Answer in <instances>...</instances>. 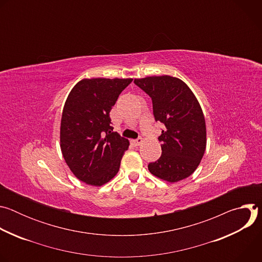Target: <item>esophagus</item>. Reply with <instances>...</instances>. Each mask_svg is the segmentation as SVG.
<instances>
[{
    "label": "esophagus",
    "instance_id": "34e87169",
    "mask_svg": "<svg viewBox=\"0 0 262 262\" xmlns=\"http://www.w3.org/2000/svg\"><path fill=\"white\" fill-rule=\"evenodd\" d=\"M142 143H143V139H142V138H139V139H137V140H132V144L135 145V146H139V145H141Z\"/></svg>",
    "mask_w": 262,
    "mask_h": 262
}]
</instances>
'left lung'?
Segmentation results:
<instances>
[{"label": "left lung", "mask_w": 262, "mask_h": 262, "mask_svg": "<svg viewBox=\"0 0 262 262\" xmlns=\"http://www.w3.org/2000/svg\"><path fill=\"white\" fill-rule=\"evenodd\" d=\"M152 99L154 115L165 124L159 140L162 156L148 165L150 173L177 182L198 168L206 148V125L201 105L183 81L170 76L135 79Z\"/></svg>", "instance_id": "obj_1"}]
</instances>
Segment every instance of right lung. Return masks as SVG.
I'll return each mask as SVG.
<instances>
[{"label":"right lung","mask_w":262,"mask_h":262,"mask_svg":"<svg viewBox=\"0 0 262 262\" xmlns=\"http://www.w3.org/2000/svg\"><path fill=\"white\" fill-rule=\"evenodd\" d=\"M133 79H83L69 92L60 126L65 163L79 180L101 186L119 171L129 141L113 132L110 112Z\"/></svg>","instance_id":"add662e5"}]
</instances>
